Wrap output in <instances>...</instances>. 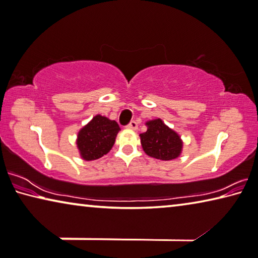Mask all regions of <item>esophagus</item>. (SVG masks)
Segmentation results:
<instances>
[{
    "label": "esophagus",
    "mask_w": 258,
    "mask_h": 258,
    "mask_svg": "<svg viewBox=\"0 0 258 258\" xmlns=\"http://www.w3.org/2000/svg\"><path fill=\"white\" fill-rule=\"evenodd\" d=\"M126 128H128L129 130H137V128H138V124H137V122H135V121H132L130 122V123L126 125Z\"/></svg>",
    "instance_id": "obj_1"
}]
</instances>
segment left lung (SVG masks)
Instances as JSON below:
<instances>
[{"mask_svg":"<svg viewBox=\"0 0 258 258\" xmlns=\"http://www.w3.org/2000/svg\"><path fill=\"white\" fill-rule=\"evenodd\" d=\"M148 130L141 134L142 148L148 156L159 160L176 159L182 151L181 138L160 118L146 122Z\"/></svg>","mask_w":258,"mask_h":258,"instance_id":"left-lung-1","label":"left lung"}]
</instances>
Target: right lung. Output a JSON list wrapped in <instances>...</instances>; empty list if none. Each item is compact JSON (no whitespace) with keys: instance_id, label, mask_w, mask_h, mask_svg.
<instances>
[{"instance_id":"1","label":"right lung","mask_w":258,"mask_h":258,"mask_svg":"<svg viewBox=\"0 0 258 258\" xmlns=\"http://www.w3.org/2000/svg\"><path fill=\"white\" fill-rule=\"evenodd\" d=\"M120 126L117 122L105 116L96 115L79 130L77 148L84 160H96L113 148Z\"/></svg>"}]
</instances>
